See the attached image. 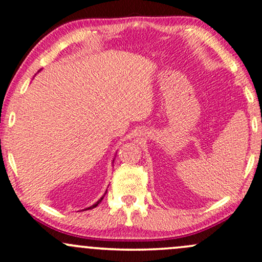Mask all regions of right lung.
<instances>
[{
  "mask_svg": "<svg viewBox=\"0 0 262 262\" xmlns=\"http://www.w3.org/2000/svg\"><path fill=\"white\" fill-rule=\"evenodd\" d=\"M105 194H106V192H105ZM105 194H104V196H105ZM104 196H102V197L100 198V200H99V201L97 202V203H94V204H93V205H91V207H89V208H87V209H93V208H95V207H97V205H98L99 203H100V202L102 201V198H104ZM87 209H84V210H87Z\"/></svg>",
  "mask_w": 262,
  "mask_h": 262,
  "instance_id": "1",
  "label": "right lung"
}]
</instances>
